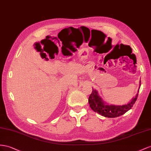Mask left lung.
Masks as SVG:
<instances>
[{
	"instance_id": "obj_1",
	"label": "left lung",
	"mask_w": 151,
	"mask_h": 151,
	"mask_svg": "<svg viewBox=\"0 0 151 151\" xmlns=\"http://www.w3.org/2000/svg\"><path fill=\"white\" fill-rule=\"evenodd\" d=\"M137 97L138 93L136 95L135 98H133L131 102H129L128 104L123 106H109L106 105V103L102 100L96 90L92 89V92L88 98V104H90V108L98 114L107 118H115L123 115L130 110L135 104L137 99Z\"/></svg>"
}]
</instances>
